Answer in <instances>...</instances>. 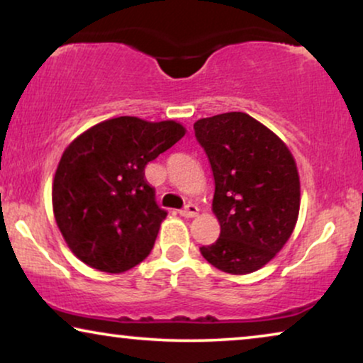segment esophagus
<instances>
[{
    "label": "esophagus",
    "mask_w": 363,
    "mask_h": 363,
    "mask_svg": "<svg viewBox=\"0 0 363 363\" xmlns=\"http://www.w3.org/2000/svg\"><path fill=\"white\" fill-rule=\"evenodd\" d=\"M198 206L196 205H186L185 208H183V210H180V215L183 216V218H195L196 215H198Z\"/></svg>",
    "instance_id": "34e87169"
}]
</instances>
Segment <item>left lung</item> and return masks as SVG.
Segmentation results:
<instances>
[{
	"instance_id": "left-lung-1",
	"label": "left lung",
	"mask_w": 363,
	"mask_h": 363,
	"mask_svg": "<svg viewBox=\"0 0 363 363\" xmlns=\"http://www.w3.org/2000/svg\"><path fill=\"white\" fill-rule=\"evenodd\" d=\"M215 178L213 213L220 238L201 246L205 259L228 274H250L267 264L294 231L301 182L284 142L245 112L195 122Z\"/></svg>"
}]
</instances>
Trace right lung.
Segmentation results:
<instances>
[{
    "instance_id": "1",
    "label": "right lung",
    "mask_w": 363,
    "mask_h": 363,
    "mask_svg": "<svg viewBox=\"0 0 363 363\" xmlns=\"http://www.w3.org/2000/svg\"><path fill=\"white\" fill-rule=\"evenodd\" d=\"M186 133L180 122L116 117L74 138L52 182V211L69 250L102 272H125L155 245L167 211L145 165Z\"/></svg>"
}]
</instances>
